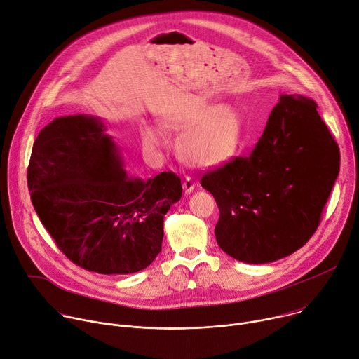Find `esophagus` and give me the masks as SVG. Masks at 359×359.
<instances>
[{"label":"esophagus","instance_id":"esophagus-1","mask_svg":"<svg viewBox=\"0 0 359 359\" xmlns=\"http://www.w3.org/2000/svg\"><path fill=\"white\" fill-rule=\"evenodd\" d=\"M182 188H184L185 194H191L194 191V188H195V182L189 177H187L184 180V182H182Z\"/></svg>","mask_w":359,"mask_h":359}]
</instances>
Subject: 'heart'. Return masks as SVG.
I'll return each mask as SVG.
<instances>
[{"mask_svg": "<svg viewBox=\"0 0 359 359\" xmlns=\"http://www.w3.org/2000/svg\"><path fill=\"white\" fill-rule=\"evenodd\" d=\"M167 127L185 133L178 142L180 156L185 163L211 168L225 163L235 152L241 138L243 119L232 107L208 104L170 116ZM141 134L144 145L149 149H156L164 142V134L156 127L144 126Z\"/></svg>", "mask_w": 359, "mask_h": 359, "instance_id": "heart-1", "label": "heart"}]
</instances>
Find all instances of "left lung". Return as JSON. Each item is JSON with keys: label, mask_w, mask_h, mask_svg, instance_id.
Wrapping results in <instances>:
<instances>
[{"label": "left lung", "mask_w": 359, "mask_h": 359, "mask_svg": "<svg viewBox=\"0 0 359 359\" xmlns=\"http://www.w3.org/2000/svg\"><path fill=\"white\" fill-rule=\"evenodd\" d=\"M338 172L339 148L315 101L281 95L250 156L201 180L219 208V248L247 264L294 254L320 225Z\"/></svg>", "instance_id": "left-lung-1"}]
</instances>
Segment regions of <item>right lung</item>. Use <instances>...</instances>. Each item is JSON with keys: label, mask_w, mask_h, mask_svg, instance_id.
Wrapping results in <instances>:
<instances>
[{"label": "right lung", "mask_w": 359, "mask_h": 359, "mask_svg": "<svg viewBox=\"0 0 359 359\" xmlns=\"http://www.w3.org/2000/svg\"><path fill=\"white\" fill-rule=\"evenodd\" d=\"M105 130L98 116L55 118L34 142L28 189L68 259L98 273H133L161 252L164 215L182 187L174 172L130 177Z\"/></svg>", "instance_id": "obj_1"}]
</instances>
